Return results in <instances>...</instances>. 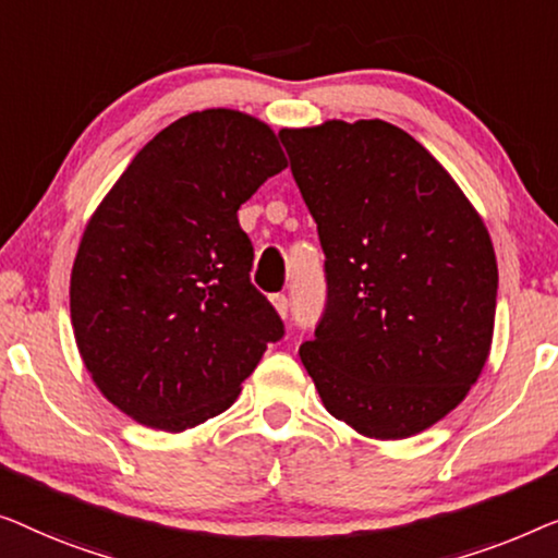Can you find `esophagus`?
<instances>
[{
    "label": "esophagus",
    "instance_id": "1",
    "mask_svg": "<svg viewBox=\"0 0 558 558\" xmlns=\"http://www.w3.org/2000/svg\"><path fill=\"white\" fill-rule=\"evenodd\" d=\"M270 301H272V305H276L278 316H280V318H288V311H290V301H288V298H286V295H272Z\"/></svg>",
    "mask_w": 558,
    "mask_h": 558
}]
</instances>
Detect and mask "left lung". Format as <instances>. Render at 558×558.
I'll return each mask as SVG.
<instances>
[{"label":"left lung","instance_id":"left-lung-1","mask_svg":"<svg viewBox=\"0 0 558 558\" xmlns=\"http://www.w3.org/2000/svg\"><path fill=\"white\" fill-rule=\"evenodd\" d=\"M318 225L328 301L301 361L336 420L425 433L481 376L496 324L488 227L447 169L387 121L282 129Z\"/></svg>","mask_w":558,"mask_h":558}]
</instances>
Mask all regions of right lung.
Listing matches in <instances>:
<instances>
[{"label": "right lung", "mask_w": 558, "mask_h": 558, "mask_svg": "<svg viewBox=\"0 0 558 558\" xmlns=\"http://www.w3.org/2000/svg\"><path fill=\"white\" fill-rule=\"evenodd\" d=\"M286 167L268 123L207 108L156 133L85 225L75 343L100 395L138 425L184 433L222 414L282 336L250 282L238 209Z\"/></svg>", "instance_id": "add662e5"}]
</instances>
